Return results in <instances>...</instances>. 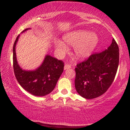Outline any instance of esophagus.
<instances>
[{
    "label": "esophagus",
    "instance_id": "esophagus-1",
    "mask_svg": "<svg viewBox=\"0 0 130 130\" xmlns=\"http://www.w3.org/2000/svg\"><path fill=\"white\" fill-rule=\"evenodd\" d=\"M71 65L70 64H66L64 67V70H66V69H70L71 68Z\"/></svg>",
    "mask_w": 130,
    "mask_h": 130
}]
</instances>
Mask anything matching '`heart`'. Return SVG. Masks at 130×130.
Wrapping results in <instances>:
<instances>
[{
	"mask_svg": "<svg viewBox=\"0 0 130 130\" xmlns=\"http://www.w3.org/2000/svg\"><path fill=\"white\" fill-rule=\"evenodd\" d=\"M63 40L68 45L74 46V54L78 59L89 57L99 43V37L96 34L81 29L66 34L63 37ZM55 47L60 56L68 51V47L61 41L55 42Z\"/></svg>",
	"mask_w": 130,
	"mask_h": 130,
	"instance_id": "heart-1",
	"label": "heart"
}]
</instances>
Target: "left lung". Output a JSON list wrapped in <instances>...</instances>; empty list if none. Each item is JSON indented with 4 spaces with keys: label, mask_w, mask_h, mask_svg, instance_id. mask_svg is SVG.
<instances>
[{
    "label": "left lung",
    "mask_w": 130,
    "mask_h": 130,
    "mask_svg": "<svg viewBox=\"0 0 130 130\" xmlns=\"http://www.w3.org/2000/svg\"><path fill=\"white\" fill-rule=\"evenodd\" d=\"M119 64V48L113 38L106 50L90 55L75 68L74 85L81 96L90 99L105 93L116 75Z\"/></svg>",
    "instance_id": "8db88e82"
}]
</instances>
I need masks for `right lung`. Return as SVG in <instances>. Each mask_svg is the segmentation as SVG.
<instances>
[{"label": "right lung", "instance_id": "1", "mask_svg": "<svg viewBox=\"0 0 130 130\" xmlns=\"http://www.w3.org/2000/svg\"><path fill=\"white\" fill-rule=\"evenodd\" d=\"M26 28L21 33L29 29ZM19 35L13 46V64L15 77L19 85L32 95L43 96L51 93L54 89L58 79L63 72L64 63L61 60L47 55L43 63L35 70L26 71L18 63L15 47Z\"/></svg>", "mask_w": 130, "mask_h": 130}]
</instances>
